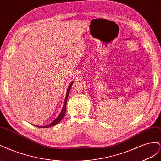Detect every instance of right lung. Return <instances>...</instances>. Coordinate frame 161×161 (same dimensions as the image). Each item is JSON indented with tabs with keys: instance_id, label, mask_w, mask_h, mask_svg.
<instances>
[{
	"instance_id": "obj_1",
	"label": "right lung",
	"mask_w": 161,
	"mask_h": 161,
	"mask_svg": "<svg viewBox=\"0 0 161 161\" xmlns=\"http://www.w3.org/2000/svg\"><path fill=\"white\" fill-rule=\"evenodd\" d=\"M73 84V82H71V83L69 84V87H68V89H67V94H66V96H65V102H64L63 107L62 108V111H61V113L59 114V115L56 119H55L53 122H51V123H50V124H48V125H45V126L35 125L36 127H40V128H48V127H52V126H53L54 125H56V124H57L58 123H59L62 120L63 118L64 117V116H65V113H66V108H67L66 104H67V98H68V96H69V90H71V88Z\"/></svg>"
}]
</instances>
